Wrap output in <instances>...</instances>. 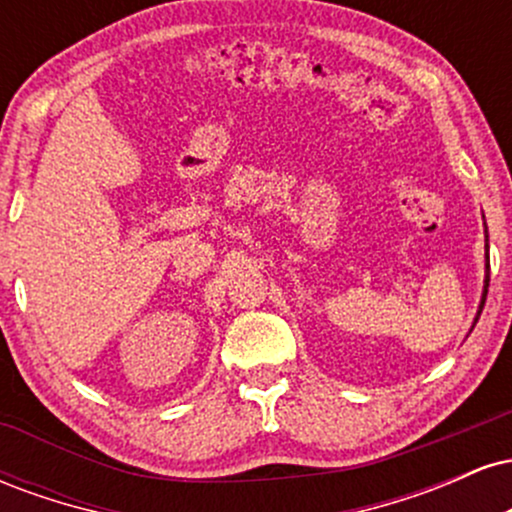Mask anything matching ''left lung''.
I'll return each mask as SVG.
<instances>
[{
  "instance_id": "obj_1",
  "label": "left lung",
  "mask_w": 512,
  "mask_h": 512,
  "mask_svg": "<svg viewBox=\"0 0 512 512\" xmlns=\"http://www.w3.org/2000/svg\"><path fill=\"white\" fill-rule=\"evenodd\" d=\"M486 238H489V236H486ZM486 248H489V245H486ZM489 276H491V264H489V260H486V284H484V296H481L479 315H481V310H484V303H486V293H489Z\"/></svg>"
}]
</instances>
